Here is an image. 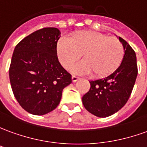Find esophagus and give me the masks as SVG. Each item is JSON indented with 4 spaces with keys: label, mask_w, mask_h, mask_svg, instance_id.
Segmentation results:
<instances>
[{
    "label": "esophagus",
    "mask_w": 147,
    "mask_h": 147,
    "mask_svg": "<svg viewBox=\"0 0 147 147\" xmlns=\"http://www.w3.org/2000/svg\"><path fill=\"white\" fill-rule=\"evenodd\" d=\"M81 78H78V77H77V76H72V81L74 82H76L77 81H78V80H80Z\"/></svg>",
    "instance_id": "obj_1"
}]
</instances>
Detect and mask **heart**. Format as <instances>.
<instances>
[{"label":"heart","instance_id":"b5f03b06","mask_svg":"<svg viewBox=\"0 0 147 147\" xmlns=\"http://www.w3.org/2000/svg\"><path fill=\"white\" fill-rule=\"evenodd\" d=\"M83 53L85 60L74 68L78 74L93 73L96 78L110 75L122 64L125 49L121 41L94 31H80L71 38L61 37L57 42V56L61 64L69 69Z\"/></svg>","mask_w":147,"mask_h":147}]
</instances>
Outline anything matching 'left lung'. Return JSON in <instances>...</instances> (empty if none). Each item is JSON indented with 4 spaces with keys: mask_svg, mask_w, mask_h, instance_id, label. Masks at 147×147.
Here are the masks:
<instances>
[{
    "mask_svg": "<svg viewBox=\"0 0 147 147\" xmlns=\"http://www.w3.org/2000/svg\"><path fill=\"white\" fill-rule=\"evenodd\" d=\"M125 49L122 64L106 78L91 81L90 89L82 97V103L90 113L106 118L118 112L127 102L138 75L136 54L131 46L119 37Z\"/></svg>",
    "mask_w": 147,
    "mask_h": 147,
    "instance_id": "obj_1",
    "label": "left lung"
}]
</instances>
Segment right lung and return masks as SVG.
<instances>
[{"mask_svg": "<svg viewBox=\"0 0 147 147\" xmlns=\"http://www.w3.org/2000/svg\"><path fill=\"white\" fill-rule=\"evenodd\" d=\"M61 32L43 28L25 37L14 49L9 66L11 87L20 106L34 115L51 112L59 105L72 76L57 55Z\"/></svg>", "mask_w": 147, "mask_h": 147, "instance_id": "right-lung-1", "label": "right lung"}]
</instances>
